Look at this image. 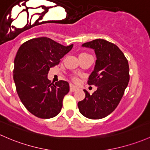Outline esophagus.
I'll use <instances>...</instances> for the list:
<instances>
[{
	"label": "esophagus",
	"instance_id": "1",
	"mask_svg": "<svg viewBox=\"0 0 150 150\" xmlns=\"http://www.w3.org/2000/svg\"><path fill=\"white\" fill-rule=\"evenodd\" d=\"M78 87L77 86H75V85H72V84H70V90L71 92H74V91H75V90H78Z\"/></svg>",
	"mask_w": 150,
	"mask_h": 150
}]
</instances>
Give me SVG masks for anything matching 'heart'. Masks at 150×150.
<instances>
[{
    "label": "heart",
    "mask_w": 150,
    "mask_h": 150,
    "mask_svg": "<svg viewBox=\"0 0 150 150\" xmlns=\"http://www.w3.org/2000/svg\"><path fill=\"white\" fill-rule=\"evenodd\" d=\"M85 55V53H81V54H80V55ZM72 80H73L74 81H75V82H77V81H78V78H75V77H74V78H72Z\"/></svg>",
    "instance_id": "1"
}]
</instances>
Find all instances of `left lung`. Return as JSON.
I'll return each mask as SVG.
<instances>
[{
  "instance_id": "8db88e82",
  "label": "left lung",
  "mask_w": 150,
  "mask_h": 150,
  "mask_svg": "<svg viewBox=\"0 0 150 150\" xmlns=\"http://www.w3.org/2000/svg\"><path fill=\"white\" fill-rule=\"evenodd\" d=\"M82 46L93 49L96 55L88 83L98 88L92 95L83 90L85 98L78 103L79 111L89 119H102L114 111L124 95L129 80V64L117 46L103 39H95Z\"/></svg>"
}]
</instances>
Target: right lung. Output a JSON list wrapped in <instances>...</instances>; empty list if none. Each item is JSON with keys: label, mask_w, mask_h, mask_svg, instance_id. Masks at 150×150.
<instances>
[{"label": "right lung", "mask_w": 150, "mask_h": 150, "mask_svg": "<svg viewBox=\"0 0 150 150\" xmlns=\"http://www.w3.org/2000/svg\"><path fill=\"white\" fill-rule=\"evenodd\" d=\"M72 47L42 37L26 41L18 50L13 70L16 91L26 109L38 117L49 119L61 111L69 84L64 80L50 83L47 74Z\"/></svg>", "instance_id": "add662e5"}]
</instances>
